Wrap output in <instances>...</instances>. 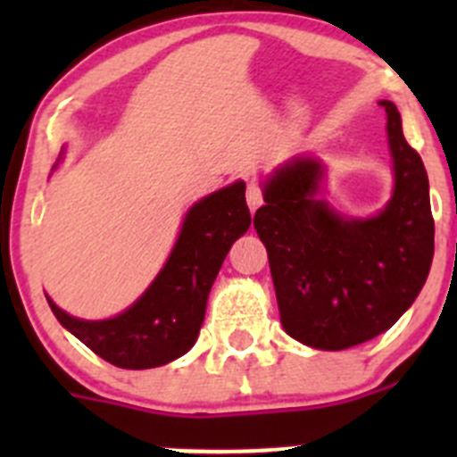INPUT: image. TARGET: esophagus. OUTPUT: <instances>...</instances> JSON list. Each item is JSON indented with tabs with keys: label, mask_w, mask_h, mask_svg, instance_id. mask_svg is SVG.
Listing matches in <instances>:
<instances>
[{
	"label": "esophagus",
	"mask_w": 457,
	"mask_h": 457,
	"mask_svg": "<svg viewBox=\"0 0 457 457\" xmlns=\"http://www.w3.org/2000/svg\"><path fill=\"white\" fill-rule=\"evenodd\" d=\"M247 205H250L252 212H256L258 207L262 205V192L256 183H250V186H247Z\"/></svg>",
	"instance_id": "esophagus-1"
}]
</instances>
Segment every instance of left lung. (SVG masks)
Returning <instances> with one entry per match:
<instances>
[{
  "label": "left lung",
  "mask_w": 457,
  "mask_h": 457,
  "mask_svg": "<svg viewBox=\"0 0 457 457\" xmlns=\"http://www.w3.org/2000/svg\"><path fill=\"white\" fill-rule=\"evenodd\" d=\"M386 112L394 196L371 219H345L316 199L320 161L294 156L262 186L254 228L270 258L280 322L298 343L340 352L389 329L411 307L433 261V216L420 154Z\"/></svg>",
  "instance_id": "1"
}]
</instances>
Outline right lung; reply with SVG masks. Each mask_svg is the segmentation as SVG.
Wrapping results in <instances>:
<instances>
[{
    "mask_svg": "<svg viewBox=\"0 0 457 457\" xmlns=\"http://www.w3.org/2000/svg\"><path fill=\"white\" fill-rule=\"evenodd\" d=\"M250 223L245 183L237 181L192 205L163 270L123 314L81 320L48 298L50 310L110 365L121 370L168 365L196 343L212 283L232 243L250 229Z\"/></svg>",
    "mask_w": 457,
    "mask_h": 457,
    "instance_id": "1",
    "label": "right lung"
}]
</instances>
